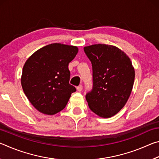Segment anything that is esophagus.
I'll return each instance as SVG.
<instances>
[{"instance_id": "obj_1", "label": "esophagus", "mask_w": 159, "mask_h": 159, "mask_svg": "<svg viewBox=\"0 0 159 159\" xmlns=\"http://www.w3.org/2000/svg\"><path fill=\"white\" fill-rule=\"evenodd\" d=\"M76 89H77L78 91H79V92H81L82 90H83V85H79V86H78V87H77Z\"/></svg>"}]
</instances>
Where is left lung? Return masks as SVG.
<instances>
[{
  "label": "left lung",
  "instance_id": "1",
  "mask_svg": "<svg viewBox=\"0 0 159 159\" xmlns=\"http://www.w3.org/2000/svg\"><path fill=\"white\" fill-rule=\"evenodd\" d=\"M83 49L93 66V88L85 97L88 106L99 117H112L125 105L133 90L132 61L114 45L94 44Z\"/></svg>",
  "mask_w": 159,
  "mask_h": 159
}]
</instances>
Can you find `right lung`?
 I'll list each match as a JSON object with an SVG mask.
<instances>
[{
	"label": "right lung",
	"instance_id": "obj_1",
	"mask_svg": "<svg viewBox=\"0 0 159 159\" xmlns=\"http://www.w3.org/2000/svg\"><path fill=\"white\" fill-rule=\"evenodd\" d=\"M79 48L52 43L40 48L23 66L21 84L24 93L39 112L54 115L64 109L76 88L69 84V63Z\"/></svg>",
	"mask_w": 159,
	"mask_h": 159
}]
</instances>
